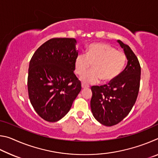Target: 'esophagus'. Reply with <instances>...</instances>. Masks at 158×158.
<instances>
[{
	"label": "esophagus",
	"instance_id": "esophagus-1",
	"mask_svg": "<svg viewBox=\"0 0 158 158\" xmlns=\"http://www.w3.org/2000/svg\"><path fill=\"white\" fill-rule=\"evenodd\" d=\"M81 87H82V89H88V88H89V85H85L84 84H81Z\"/></svg>",
	"mask_w": 158,
	"mask_h": 158
}]
</instances>
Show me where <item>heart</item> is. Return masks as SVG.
Masks as SVG:
<instances>
[{"instance_id": "obj_1", "label": "heart", "mask_w": 158, "mask_h": 158, "mask_svg": "<svg viewBox=\"0 0 158 158\" xmlns=\"http://www.w3.org/2000/svg\"><path fill=\"white\" fill-rule=\"evenodd\" d=\"M127 60L126 55L105 43L90 44L86 53H79L74 60V71L81 75L92 64L93 69L81 77L84 84H95L101 79L109 82L121 74Z\"/></svg>"}]
</instances>
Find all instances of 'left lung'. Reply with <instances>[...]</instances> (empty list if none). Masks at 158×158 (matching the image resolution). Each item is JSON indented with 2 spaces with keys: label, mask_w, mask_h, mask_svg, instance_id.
Returning <instances> with one entry per match:
<instances>
[{
  "label": "left lung",
  "mask_w": 158,
  "mask_h": 158,
  "mask_svg": "<svg viewBox=\"0 0 158 158\" xmlns=\"http://www.w3.org/2000/svg\"><path fill=\"white\" fill-rule=\"evenodd\" d=\"M118 42L127 59L124 70L108 84L91 87L93 115L106 126L116 125L127 116L137 100L140 86L141 67L137 57L128 45L121 40Z\"/></svg>",
  "instance_id": "obj_1"
}]
</instances>
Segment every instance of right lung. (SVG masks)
<instances>
[{
    "label": "right lung",
    "mask_w": 158,
    "mask_h": 158,
    "mask_svg": "<svg viewBox=\"0 0 158 158\" xmlns=\"http://www.w3.org/2000/svg\"><path fill=\"white\" fill-rule=\"evenodd\" d=\"M76 44L74 38L50 39L35 51L29 63V99L37 114L48 122L65 116L81 90L74 73Z\"/></svg>",
    "instance_id": "obj_1"
}]
</instances>
